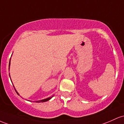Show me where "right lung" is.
<instances>
[{
  "label": "right lung",
  "mask_w": 124,
  "mask_h": 124,
  "mask_svg": "<svg viewBox=\"0 0 124 124\" xmlns=\"http://www.w3.org/2000/svg\"><path fill=\"white\" fill-rule=\"evenodd\" d=\"M10 62H9V66H10ZM15 91H16V92L17 93V94H18V95H19V94H18V93L17 92V91H16V90H15ZM50 98H51V97H50V98H46V99H44V100H40V101H36V102H46V101H48V100L50 99Z\"/></svg>",
  "instance_id": "1"
}]
</instances>
